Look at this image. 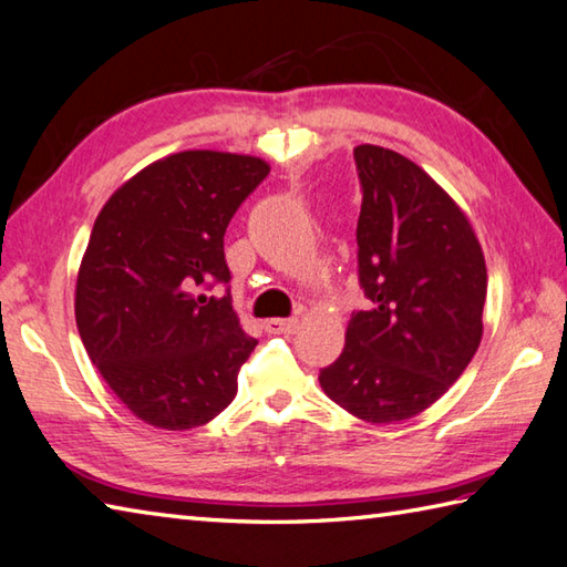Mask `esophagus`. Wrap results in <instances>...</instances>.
<instances>
[{
	"label": "esophagus",
	"mask_w": 567,
	"mask_h": 567,
	"mask_svg": "<svg viewBox=\"0 0 567 567\" xmlns=\"http://www.w3.org/2000/svg\"><path fill=\"white\" fill-rule=\"evenodd\" d=\"M266 333L281 336V333H296L298 330V318H271L264 323Z\"/></svg>",
	"instance_id": "esophagus-1"
}]
</instances>
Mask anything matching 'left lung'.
Returning <instances> with one entry per match:
<instances>
[{
	"mask_svg": "<svg viewBox=\"0 0 567 567\" xmlns=\"http://www.w3.org/2000/svg\"><path fill=\"white\" fill-rule=\"evenodd\" d=\"M358 274L370 298L352 313L320 388L370 424L412 420L462 378L484 336L486 261L472 221L400 153L358 145Z\"/></svg>",
	"mask_w": 567,
	"mask_h": 567,
	"instance_id": "1",
	"label": "left lung"
}]
</instances>
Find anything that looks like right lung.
Masks as SVG:
<instances>
[{
  "label": "right lung",
  "mask_w": 567,
  "mask_h": 567,
  "mask_svg": "<svg viewBox=\"0 0 567 567\" xmlns=\"http://www.w3.org/2000/svg\"><path fill=\"white\" fill-rule=\"evenodd\" d=\"M269 169L254 155L175 153L117 187L95 217L76 326L101 378L145 424L195 430L237 398L256 338L229 293L197 288L229 284L224 231Z\"/></svg>",
  "instance_id": "obj_1"
}]
</instances>
